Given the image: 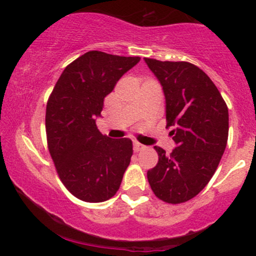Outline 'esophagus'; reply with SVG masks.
I'll return each mask as SVG.
<instances>
[{"label":"esophagus","instance_id":"obj_1","mask_svg":"<svg viewBox=\"0 0 256 256\" xmlns=\"http://www.w3.org/2000/svg\"><path fill=\"white\" fill-rule=\"evenodd\" d=\"M146 146L144 144H142V143H138V142H134V152H142L144 150Z\"/></svg>","mask_w":256,"mask_h":256}]
</instances>
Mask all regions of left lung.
Instances as JSON below:
<instances>
[{
  "mask_svg": "<svg viewBox=\"0 0 256 256\" xmlns=\"http://www.w3.org/2000/svg\"><path fill=\"white\" fill-rule=\"evenodd\" d=\"M144 60L162 85L166 128H173L170 134L177 144L170 155L154 146L158 161L146 177L158 198L183 204L195 198L218 168L228 144V106L210 78L194 64Z\"/></svg>",
  "mask_w": 256,
  "mask_h": 256,
  "instance_id": "left-lung-1",
  "label": "left lung"
}]
</instances>
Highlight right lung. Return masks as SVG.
I'll use <instances>...</instances> for the list:
<instances>
[{"mask_svg": "<svg viewBox=\"0 0 256 256\" xmlns=\"http://www.w3.org/2000/svg\"><path fill=\"white\" fill-rule=\"evenodd\" d=\"M140 60L85 52L64 70L46 102V143L52 162L64 188L82 201L96 204L113 198L130 165L131 140L104 136L95 116L116 82Z\"/></svg>", "mask_w": 256, "mask_h": 256, "instance_id": "1", "label": "right lung"}]
</instances>
